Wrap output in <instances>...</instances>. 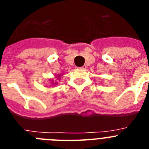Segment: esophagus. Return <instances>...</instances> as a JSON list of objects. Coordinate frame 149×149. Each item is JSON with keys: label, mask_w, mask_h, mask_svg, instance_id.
Instances as JSON below:
<instances>
[{"label": "esophagus", "mask_w": 149, "mask_h": 149, "mask_svg": "<svg viewBox=\"0 0 149 149\" xmlns=\"http://www.w3.org/2000/svg\"><path fill=\"white\" fill-rule=\"evenodd\" d=\"M86 68V66L85 65H83V66L80 67V68H80V69H85V68Z\"/></svg>", "instance_id": "obj_1"}]
</instances>
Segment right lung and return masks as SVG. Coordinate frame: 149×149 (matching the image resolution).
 Instances as JSON below:
<instances>
[{
  "instance_id": "obj_1",
  "label": "right lung",
  "mask_w": 149,
  "mask_h": 149,
  "mask_svg": "<svg viewBox=\"0 0 149 149\" xmlns=\"http://www.w3.org/2000/svg\"><path fill=\"white\" fill-rule=\"evenodd\" d=\"M59 77H60V76H59ZM58 79H59V77H58ZM52 82H53V81H52ZM52 84H54V83H52ZM55 84H56V83H55Z\"/></svg>"
}]
</instances>
